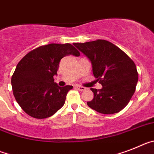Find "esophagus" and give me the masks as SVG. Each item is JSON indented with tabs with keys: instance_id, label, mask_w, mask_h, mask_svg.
<instances>
[{
	"instance_id": "1",
	"label": "esophagus",
	"mask_w": 154,
	"mask_h": 154,
	"mask_svg": "<svg viewBox=\"0 0 154 154\" xmlns=\"http://www.w3.org/2000/svg\"><path fill=\"white\" fill-rule=\"evenodd\" d=\"M76 88H77V90L81 91H85L86 88H85V87H82V86H79V85H77V86L75 87Z\"/></svg>"
}]
</instances>
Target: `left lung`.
I'll return each instance as SVG.
<instances>
[{"instance_id":"obj_1","label":"left lung","mask_w":154,"mask_h":154,"mask_svg":"<svg viewBox=\"0 0 154 154\" xmlns=\"http://www.w3.org/2000/svg\"><path fill=\"white\" fill-rule=\"evenodd\" d=\"M91 60L93 74L102 88H91V109L102 114H114L125 108L133 97L138 81L136 64L121 49L104 39L73 43Z\"/></svg>"}]
</instances>
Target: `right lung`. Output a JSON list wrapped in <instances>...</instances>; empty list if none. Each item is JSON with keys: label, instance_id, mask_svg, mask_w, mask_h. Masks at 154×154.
<instances>
[{"label": "right lung", "instance_id": "1", "mask_svg": "<svg viewBox=\"0 0 154 154\" xmlns=\"http://www.w3.org/2000/svg\"><path fill=\"white\" fill-rule=\"evenodd\" d=\"M66 55L80 52L69 43H51L33 49L18 63L11 77L14 96L22 110L35 119H45L63 106L73 86L54 82L59 63Z\"/></svg>", "mask_w": 154, "mask_h": 154}]
</instances>
